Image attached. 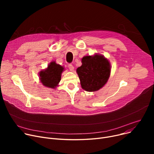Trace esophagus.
Masks as SVG:
<instances>
[{
    "mask_svg": "<svg viewBox=\"0 0 154 154\" xmlns=\"http://www.w3.org/2000/svg\"><path fill=\"white\" fill-rule=\"evenodd\" d=\"M68 67H69V70L70 71H73V70H74V66H72V63H69L68 65Z\"/></svg>",
    "mask_w": 154,
    "mask_h": 154,
    "instance_id": "34e87169",
    "label": "esophagus"
}]
</instances>
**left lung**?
<instances>
[{
  "instance_id": "obj_1",
  "label": "left lung",
  "mask_w": 154,
  "mask_h": 154,
  "mask_svg": "<svg viewBox=\"0 0 154 154\" xmlns=\"http://www.w3.org/2000/svg\"><path fill=\"white\" fill-rule=\"evenodd\" d=\"M82 66L77 69L82 88L86 91L99 90L106 84L110 76V66L102 55H87L82 59Z\"/></svg>"
}]
</instances>
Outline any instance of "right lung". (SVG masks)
<instances>
[{"mask_svg":"<svg viewBox=\"0 0 154 154\" xmlns=\"http://www.w3.org/2000/svg\"><path fill=\"white\" fill-rule=\"evenodd\" d=\"M63 70V67L55 62H52L47 69L40 72V81L45 87L55 88L60 82Z\"/></svg>","mask_w":154,"mask_h":154,"instance_id":"obj_1","label":"right lung"}]
</instances>
